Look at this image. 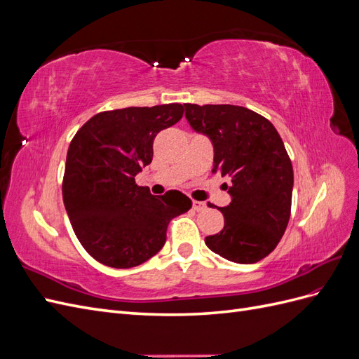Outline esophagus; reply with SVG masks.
Segmentation results:
<instances>
[{
	"instance_id": "1",
	"label": "esophagus",
	"mask_w": 359,
	"mask_h": 359,
	"mask_svg": "<svg viewBox=\"0 0 359 359\" xmlns=\"http://www.w3.org/2000/svg\"><path fill=\"white\" fill-rule=\"evenodd\" d=\"M193 210L194 211H203L206 208V203L205 202H201V201H193Z\"/></svg>"
}]
</instances>
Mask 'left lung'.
<instances>
[{
  "label": "left lung",
  "mask_w": 359,
  "mask_h": 359,
  "mask_svg": "<svg viewBox=\"0 0 359 359\" xmlns=\"http://www.w3.org/2000/svg\"><path fill=\"white\" fill-rule=\"evenodd\" d=\"M184 107L194 132L211 139L212 173L231 180L232 201L219 208L224 227L205 244L231 262L256 264L277 247L290 217L293 169L283 140L265 116L243 106Z\"/></svg>",
  "instance_id": "8db88e82"
}]
</instances>
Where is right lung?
<instances>
[{"instance_id": "add662e5", "label": "right lung", "mask_w": 359, "mask_h": 359, "mask_svg": "<svg viewBox=\"0 0 359 359\" xmlns=\"http://www.w3.org/2000/svg\"><path fill=\"white\" fill-rule=\"evenodd\" d=\"M180 103L104 111L72 139L62 201L73 231L97 262L133 268L157 255L169 222L191 208L178 190L153 196L135 177L153 160L158 132L182 118Z\"/></svg>"}]
</instances>
